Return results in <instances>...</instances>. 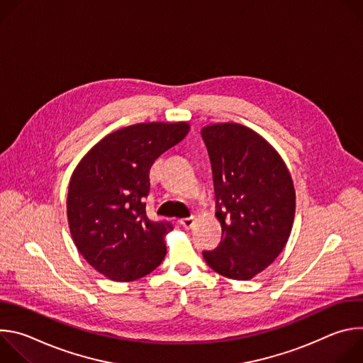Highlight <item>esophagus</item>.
I'll list each match as a JSON object with an SVG mask.
<instances>
[{
    "label": "esophagus",
    "instance_id": "obj_1",
    "mask_svg": "<svg viewBox=\"0 0 363 363\" xmlns=\"http://www.w3.org/2000/svg\"><path fill=\"white\" fill-rule=\"evenodd\" d=\"M179 224H181L184 228L189 230V228L192 227V224H194V218H182V220H179Z\"/></svg>",
    "mask_w": 363,
    "mask_h": 363
}]
</instances>
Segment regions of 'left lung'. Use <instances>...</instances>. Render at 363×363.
I'll use <instances>...</instances> for the list:
<instances>
[{"mask_svg": "<svg viewBox=\"0 0 363 363\" xmlns=\"http://www.w3.org/2000/svg\"><path fill=\"white\" fill-rule=\"evenodd\" d=\"M213 167L221 224L220 245L202 255L214 272L251 280L266 270L290 237L296 191L280 153L255 130L234 122L201 129Z\"/></svg>", "mask_w": 363, "mask_h": 363, "instance_id": "8db88e82", "label": "left lung"}]
</instances>
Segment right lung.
<instances>
[{
  "label": "right lung",
  "instance_id": "obj_1",
  "mask_svg": "<svg viewBox=\"0 0 363 363\" xmlns=\"http://www.w3.org/2000/svg\"><path fill=\"white\" fill-rule=\"evenodd\" d=\"M188 122H146L100 139L69 182L67 221L84 260L113 281H133L157 269L167 254L171 224L146 217L149 171L179 143Z\"/></svg>",
  "mask_w": 363,
  "mask_h": 363
}]
</instances>
